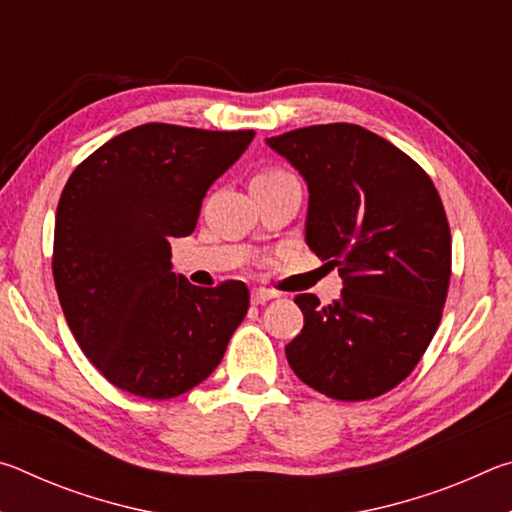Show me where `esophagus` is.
<instances>
[{"mask_svg":"<svg viewBox=\"0 0 512 512\" xmlns=\"http://www.w3.org/2000/svg\"><path fill=\"white\" fill-rule=\"evenodd\" d=\"M273 298H277V296L268 289H255L253 293H250V300H253V305H264V302L273 300Z\"/></svg>","mask_w":512,"mask_h":512,"instance_id":"1","label":"esophagus"}]
</instances>
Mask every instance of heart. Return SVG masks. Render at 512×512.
Returning <instances> with one entry per match:
<instances>
[{
    "label": "heart",
    "instance_id": "heart-1",
    "mask_svg": "<svg viewBox=\"0 0 512 512\" xmlns=\"http://www.w3.org/2000/svg\"><path fill=\"white\" fill-rule=\"evenodd\" d=\"M284 176H291V173L282 171V169H264V171H259L253 180H275V178H284Z\"/></svg>",
    "mask_w": 512,
    "mask_h": 512
}]
</instances>
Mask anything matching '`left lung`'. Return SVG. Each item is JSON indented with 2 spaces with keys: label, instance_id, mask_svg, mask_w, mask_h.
<instances>
[{
  "label": "left lung",
  "instance_id": "obj_1",
  "mask_svg": "<svg viewBox=\"0 0 512 512\" xmlns=\"http://www.w3.org/2000/svg\"><path fill=\"white\" fill-rule=\"evenodd\" d=\"M266 144L305 178L307 246L343 277L332 305L296 298L305 327L284 348L289 366L332 400L384 395L418 366L443 316L452 277L443 201L418 162L357 124Z\"/></svg>",
  "mask_w": 512,
  "mask_h": 512
}]
</instances>
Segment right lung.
<instances>
[{
    "label": "right lung",
    "mask_w": 512,
    "mask_h": 512,
    "mask_svg": "<svg viewBox=\"0 0 512 512\" xmlns=\"http://www.w3.org/2000/svg\"><path fill=\"white\" fill-rule=\"evenodd\" d=\"M253 131L142 124L85 158L60 194L54 282L76 343L110 384L171 400L219 366L244 320V282L194 287L171 271L207 189Z\"/></svg>",
    "instance_id": "right-lung-1"
}]
</instances>
